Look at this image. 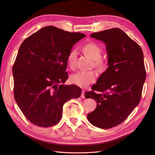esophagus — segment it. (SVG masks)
Here are the masks:
<instances>
[{
  "label": "esophagus",
  "mask_w": 155,
  "mask_h": 155,
  "mask_svg": "<svg viewBox=\"0 0 155 155\" xmlns=\"http://www.w3.org/2000/svg\"><path fill=\"white\" fill-rule=\"evenodd\" d=\"M84 93H85V91L84 90H82V93H81V97L82 98H85L84 97Z\"/></svg>",
  "instance_id": "34e87169"
}]
</instances>
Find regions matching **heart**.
<instances>
[{
  "label": "heart",
  "instance_id": "b5f03b06",
  "mask_svg": "<svg viewBox=\"0 0 155 155\" xmlns=\"http://www.w3.org/2000/svg\"><path fill=\"white\" fill-rule=\"evenodd\" d=\"M84 51L94 60V64L97 67L103 68L104 66V62L101 59L102 54L101 48L94 42H88L83 47ZM77 53L75 50L71 51L68 55V64L71 68H74L76 66ZM97 74L94 71H79L72 74L71 77L72 83L77 85L80 87H86L95 81Z\"/></svg>",
  "mask_w": 155,
  "mask_h": 155
}]
</instances>
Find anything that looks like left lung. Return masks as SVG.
I'll return each instance as SVG.
<instances>
[{"instance_id": "obj_1", "label": "left lung", "mask_w": 155, "mask_h": 155, "mask_svg": "<svg viewBox=\"0 0 155 155\" xmlns=\"http://www.w3.org/2000/svg\"><path fill=\"white\" fill-rule=\"evenodd\" d=\"M106 45L108 68L84 97L97 101L87 114L94 127H114L126 119L140 101L146 71L142 48L118 28L91 34Z\"/></svg>"}]
</instances>
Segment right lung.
Instances as JSON below:
<instances>
[{
	"mask_svg": "<svg viewBox=\"0 0 155 155\" xmlns=\"http://www.w3.org/2000/svg\"><path fill=\"white\" fill-rule=\"evenodd\" d=\"M85 37L48 26L22 42L12 67L14 96L32 124L41 127L57 124L66 102L81 97L80 87L64 83L69 52Z\"/></svg>",
	"mask_w": 155,
	"mask_h": 155,
	"instance_id": "obj_1",
	"label": "right lung"
}]
</instances>
